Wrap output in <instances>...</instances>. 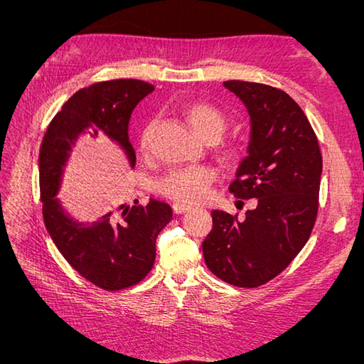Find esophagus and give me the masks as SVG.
<instances>
[{
  "instance_id": "1",
  "label": "esophagus",
  "mask_w": 364,
  "mask_h": 364,
  "mask_svg": "<svg viewBox=\"0 0 364 364\" xmlns=\"http://www.w3.org/2000/svg\"><path fill=\"white\" fill-rule=\"evenodd\" d=\"M172 208H173V213H176V214H184V213L192 210L189 205H184V203H173Z\"/></svg>"
}]
</instances>
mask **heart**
<instances>
[{
    "mask_svg": "<svg viewBox=\"0 0 364 364\" xmlns=\"http://www.w3.org/2000/svg\"><path fill=\"white\" fill-rule=\"evenodd\" d=\"M191 127L196 133L205 139L206 142H214L220 139L227 128V117L218 106L208 102H191L184 107ZM151 125H146L142 133L141 146L142 150H149L150 146ZM241 146L236 144H225L220 149V156L223 161L233 164L241 158ZM218 178V172L210 166H192L173 168L158 181V191L176 202L184 203H200L210 197L211 184Z\"/></svg>",
    "mask_w": 364,
    "mask_h": 364,
    "instance_id": "b5f03b06",
    "label": "heart"
}]
</instances>
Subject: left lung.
Segmentation results:
<instances>
[{
  "instance_id": "8db88e82",
  "label": "left lung",
  "mask_w": 364,
  "mask_h": 364,
  "mask_svg": "<svg viewBox=\"0 0 364 364\" xmlns=\"http://www.w3.org/2000/svg\"><path fill=\"white\" fill-rule=\"evenodd\" d=\"M250 114L249 156L237 168L230 192L257 198V208L237 219L213 211L203 241L208 269L239 288H258L291 264L304 249L318 218L322 154L305 112L267 84L225 81Z\"/></svg>"
}]
</instances>
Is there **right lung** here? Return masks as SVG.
Wrapping results in <instances>:
<instances>
[{
  "label": "right lung",
  "instance_id": "obj_1",
  "mask_svg": "<svg viewBox=\"0 0 364 364\" xmlns=\"http://www.w3.org/2000/svg\"><path fill=\"white\" fill-rule=\"evenodd\" d=\"M154 86L141 80H112L81 89L68 100L43 136L38 153V183L45 227L76 272L105 291L134 286L149 275L156 258V237L172 220V208L159 200L149 205L112 206L92 225L75 222L56 198L72 146L87 133H105L136 164L129 144L131 112Z\"/></svg>",
  "mask_w": 364,
  "mask_h": 364
}]
</instances>
